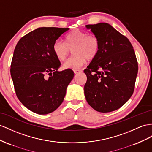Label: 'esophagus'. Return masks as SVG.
<instances>
[{"label": "esophagus", "mask_w": 152, "mask_h": 152, "mask_svg": "<svg viewBox=\"0 0 152 152\" xmlns=\"http://www.w3.org/2000/svg\"><path fill=\"white\" fill-rule=\"evenodd\" d=\"M82 72V71L81 70H80V69H75L74 70V72H75V74H77L79 72Z\"/></svg>", "instance_id": "obj_1"}]
</instances>
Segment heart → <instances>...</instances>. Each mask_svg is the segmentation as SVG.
Listing matches in <instances>:
<instances>
[{
  "mask_svg": "<svg viewBox=\"0 0 152 152\" xmlns=\"http://www.w3.org/2000/svg\"><path fill=\"white\" fill-rule=\"evenodd\" d=\"M72 49L75 55L64 64V69H79L87 59H94L99 52L100 42L94 34L75 29L66 34L64 42L56 40L53 45L54 56L60 61L65 60Z\"/></svg>",
  "mask_w": 152,
  "mask_h": 152,
  "instance_id": "1",
  "label": "heart"
}]
</instances>
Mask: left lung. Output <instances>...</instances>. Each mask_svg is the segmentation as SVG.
I'll return each mask as SVG.
<instances>
[{"label": "left lung", "mask_w": 152, "mask_h": 152, "mask_svg": "<svg viewBox=\"0 0 152 152\" xmlns=\"http://www.w3.org/2000/svg\"><path fill=\"white\" fill-rule=\"evenodd\" d=\"M100 42L97 56L84 70V93L90 106L99 112H110L130 98L135 88L138 63L129 40L107 23L88 24Z\"/></svg>", "instance_id": "1"}]
</instances>
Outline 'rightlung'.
<instances>
[{
  "instance_id": "1",
  "label": "right lung",
  "mask_w": 152,
  "mask_h": 152,
  "mask_svg": "<svg viewBox=\"0 0 152 152\" xmlns=\"http://www.w3.org/2000/svg\"><path fill=\"white\" fill-rule=\"evenodd\" d=\"M69 28H39L22 37L15 47L10 72L16 95L29 110L38 114L54 112L64 102L74 77L61 66L53 45Z\"/></svg>"
}]
</instances>
